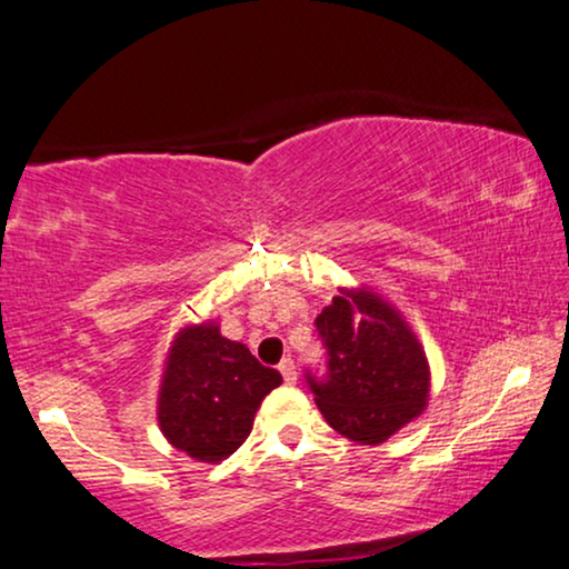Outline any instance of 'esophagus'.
I'll use <instances>...</instances> for the list:
<instances>
[{
    "label": "esophagus",
    "mask_w": 569,
    "mask_h": 569,
    "mask_svg": "<svg viewBox=\"0 0 569 569\" xmlns=\"http://www.w3.org/2000/svg\"><path fill=\"white\" fill-rule=\"evenodd\" d=\"M279 373H282V379H284L287 383H295V381H298V371H295L292 358H284L282 363H279Z\"/></svg>",
    "instance_id": "1"
}]
</instances>
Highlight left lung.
Returning a JSON list of instances; mask_svg holds the SVG:
<instances>
[{
	"instance_id": "left-lung-1",
	"label": "left lung",
	"mask_w": 569,
	"mask_h": 569,
	"mask_svg": "<svg viewBox=\"0 0 569 569\" xmlns=\"http://www.w3.org/2000/svg\"><path fill=\"white\" fill-rule=\"evenodd\" d=\"M327 373H306L327 423L358 445H381L426 410L431 371L395 306L368 290H342L316 319Z\"/></svg>"
}]
</instances>
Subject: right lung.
Returning <instances> with one entry per match:
<instances>
[{"label":"right lung","mask_w":569,"mask_h":569,"mask_svg":"<svg viewBox=\"0 0 569 569\" xmlns=\"http://www.w3.org/2000/svg\"><path fill=\"white\" fill-rule=\"evenodd\" d=\"M282 383L246 345L219 335V323L177 331L159 387V429L198 462L227 460L253 429L263 397Z\"/></svg>","instance_id":"add662e5"}]
</instances>
